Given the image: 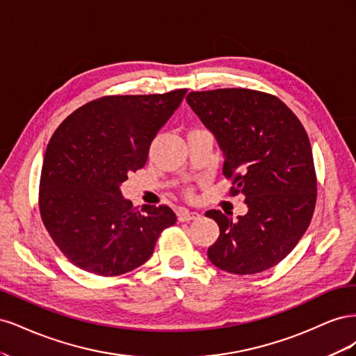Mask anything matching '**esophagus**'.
I'll list each match as a JSON object with an SVG mask.
<instances>
[{
  "mask_svg": "<svg viewBox=\"0 0 356 356\" xmlns=\"http://www.w3.org/2000/svg\"><path fill=\"white\" fill-rule=\"evenodd\" d=\"M200 213L195 212V211H188V209H179L178 211V220L181 222L184 221H191V220H199Z\"/></svg>",
  "mask_w": 356,
  "mask_h": 356,
  "instance_id": "1",
  "label": "esophagus"
}]
</instances>
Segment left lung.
<instances>
[{"mask_svg":"<svg viewBox=\"0 0 356 356\" xmlns=\"http://www.w3.org/2000/svg\"><path fill=\"white\" fill-rule=\"evenodd\" d=\"M187 102L217 139L232 195L248 212L232 220L211 209L220 236L208 250L213 266L234 275L267 270L294 250L316 203V174L309 136L276 96L250 89L190 92Z\"/></svg>","mask_w":356,"mask_h":356,"instance_id":"1","label":"left lung"}]
</instances>
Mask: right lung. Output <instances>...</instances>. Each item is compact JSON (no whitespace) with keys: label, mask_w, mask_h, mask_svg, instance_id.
Returning <instances> with one entry per match:
<instances>
[{"label":"right lung","mask_w":356,"mask_h":356,"mask_svg":"<svg viewBox=\"0 0 356 356\" xmlns=\"http://www.w3.org/2000/svg\"><path fill=\"white\" fill-rule=\"evenodd\" d=\"M187 89L117 95L88 102L50 138L40 178V213L68 260L99 276L144 264L160 233L177 222L166 204L134 208L120 186L141 169L157 132Z\"/></svg>","instance_id":"obj_1"}]
</instances>
